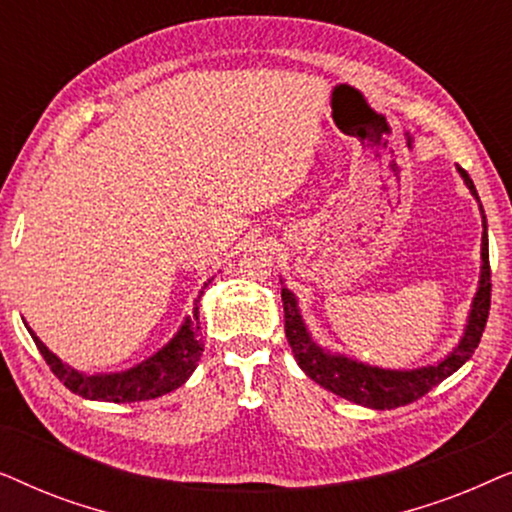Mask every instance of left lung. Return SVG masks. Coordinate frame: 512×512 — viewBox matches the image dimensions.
I'll return each instance as SVG.
<instances>
[{"instance_id":"obj_1","label":"left lung","mask_w":512,"mask_h":512,"mask_svg":"<svg viewBox=\"0 0 512 512\" xmlns=\"http://www.w3.org/2000/svg\"><path fill=\"white\" fill-rule=\"evenodd\" d=\"M461 177H464L466 186L478 200V191H475L471 177L464 167H457ZM482 209V207H480ZM282 303H284V333L289 340V347L293 356H296L298 366L303 368L307 377L321 387L333 391L347 401H354L359 405L373 410H391L408 405L417 398L429 394L433 387H438L445 377L464 366L471 359L475 349L480 345L482 333H485L489 305H492V270H489V247H487V221H485V235H482V275H480V289L473 298V310L468 317V326L464 338L454 352L440 361L438 366H426L417 370H382L366 366V363L352 361L347 356L328 354L324 349L317 347L307 333V328L300 319L296 298L289 289H282Z\"/></svg>"}]
</instances>
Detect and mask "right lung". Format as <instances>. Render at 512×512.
<instances>
[{
	"label": "right lung",
	"instance_id": "add662e5",
	"mask_svg": "<svg viewBox=\"0 0 512 512\" xmlns=\"http://www.w3.org/2000/svg\"><path fill=\"white\" fill-rule=\"evenodd\" d=\"M32 333V331H30ZM200 324H198V303L193 307V317L186 319L181 331L165 345L156 356L149 361L139 363L137 368L125 370V373L114 375H83L79 370L69 368L62 363L58 356L46 349L37 335L32 333V340L44 356V361L51 366L53 375L72 391L90 401H109V403H135L149 401V398L165 396L181 387L198 366L202 356V340Z\"/></svg>",
	"mask_w": 512,
	"mask_h": 512
}]
</instances>
